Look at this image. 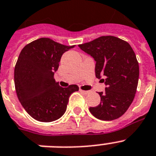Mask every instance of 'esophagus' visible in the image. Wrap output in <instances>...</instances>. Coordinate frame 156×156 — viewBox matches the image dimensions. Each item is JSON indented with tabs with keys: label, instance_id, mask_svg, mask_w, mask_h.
Here are the masks:
<instances>
[{
	"label": "esophagus",
	"instance_id": "obj_1",
	"mask_svg": "<svg viewBox=\"0 0 156 156\" xmlns=\"http://www.w3.org/2000/svg\"><path fill=\"white\" fill-rule=\"evenodd\" d=\"M80 91L83 94H87L89 93L88 91H83V90H82V89H80Z\"/></svg>",
	"mask_w": 156,
	"mask_h": 156
}]
</instances>
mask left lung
Here are the masks:
<instances>
[{
  "label": "left lung",
  "mask_w": 156,
  "mask_h": 156,
  "mask_svg": "<svg viewBox=\"0 0 156 156\" xmlns=\"http://www.w3.org/2000/svg\"><path fill=\"white\" fill-rule=\"evenodd\" d=\"M91 55L95 64V76H102L106 87L98 92L100 103L90 107L93 116L112 121L122 116L133 101L139 80V64L133 50L127 42L114 36H101L79 45Z\"/></svg>",
  "instance_id": "obj_1"
}]
</instances>
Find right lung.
<instances>
[{
    "label": "right lung",
    "instance_id": "1",
    "mask_svg": "<svg viewBox=\"0 0 156 156\" xmlns=\"http://www.w3.org/2000/svg\"><path fill=\"white\" fill-rule=\"evenodd\" d=\"M74 46L41 38L21 50L15 66V87L21 105L34 119L58 120L65 114L69 96L79 90L76 84L62 87L54 77L62 54Z\"/></svg>",
    "mask_w": 156,
    "mask_h": 156
}]
</instances>
